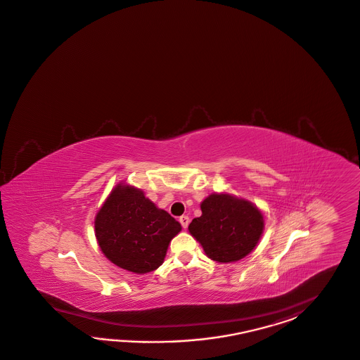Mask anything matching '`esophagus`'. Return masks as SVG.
Returning <instances> with one entry per match:
<instances>
[{
    "label": "esophagus",
    "instance_id": "34e87169",
    "mask_svg": "<svg viewBox=\"0 0 360 360\" xmlns=\"http://www.w3.org/2000/svg\"><path fill=\"white\" fill-rule=\"evenodd\" d=\"M179 222H181V225H182V228L186 229L188 226V224H190V219H188L187 216H181V217H179Z\"/></svg>",
    "mask_w": 360,
    "mask_h": 360
}]
</instances>
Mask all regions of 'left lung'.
<instances>
[{
    "mask_svg": "<svg viewBox=\"0 0 360 360\" xmlns=\"http://www.w3.org/2000/svg\"><path fill=\"white\" fill-rule=\"evenodd\" d=\"M200 208L202 216L193 219L188 231L214 262L233 263L243 259L263 234V213L248 200L229 193H212Z\"/></svg>",
    "mask_w": 360,
    "mask_h": 360,
    "instance_id": "1",
    "label": "left lung"
}]
</instances>
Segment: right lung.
Listing matches in <instances>:
<instances>
[{
	"mask_svg": "<svg viewBox=\"0 0 360 360\" xmlns=\"http://www.w3.org/2000/svg\"><path fill=\"white\" fill-rule=\"evenodd\" d=\"M181 224L129 184H117L97 212L95 233L103 254L117 266L136 274L164 263L167 245Z\"/></svg>",
	"mask_w": 360,
	"mask_h": 360,
	"instance_id": "add662e5",
	"label": "right lung"
}]
</instances>
